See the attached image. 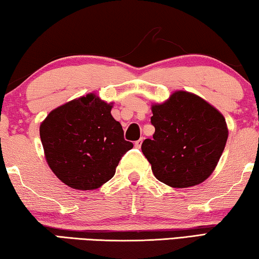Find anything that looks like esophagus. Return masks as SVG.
Wrapping results in <instances>:
<instances>
[{"instance_id": "1", "label": "esophagus", "mask_w": 259, "mask_h": 259, "mask_svg": "<svg viewBox=\"0 0 259 259\" xmlns=\"http://www.w3.org/2000/svg\"><path fill=\"white\" fill-rule=\"evenodd\" d=\"M142 141H144V139H139L138 141H136V144H134V146H136L137 148H140L141 147V145H142Z\"/></svg>"}]
</instances>
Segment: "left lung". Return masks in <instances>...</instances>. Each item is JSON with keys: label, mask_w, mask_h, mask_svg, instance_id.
<instances>
[{"label": "left lung", "mask_w": 259, "mask_h": 259, "mask_svg": "<svg viewBox=\"0 0 259 259\" xmlns=\"http://www.w3.org/2000/svg\"><path fill=\"white\" fill-rule=\"evenodd\" d=\"M152 139L141 149L159 181L174 188L200 185L215 169L226 147V119L194 93L176 91L152 106Z\"/></svg>", "instance_id": "1"}]
</instances>
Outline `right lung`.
I'll list each match as a JSON object with an SVG mask.
<instances>
[{
	"label": "right lung",
	"mask_w": 259,
	"mask_h": 259,
	"mask_svg": "<svg viewBox=\"0 0 259 259\" xmlns=\"http://www.w3.org/2000/svg\"><path fill=\"white\" fill-rule=\"evenodd\" d=\"M111 110L112 104L89 93L55 108L40 123L49 167L71 188H99L113 178L121 156L132 149Z\"/></svg>",
	"instance_id": "obj_1"
}]
</instances>
